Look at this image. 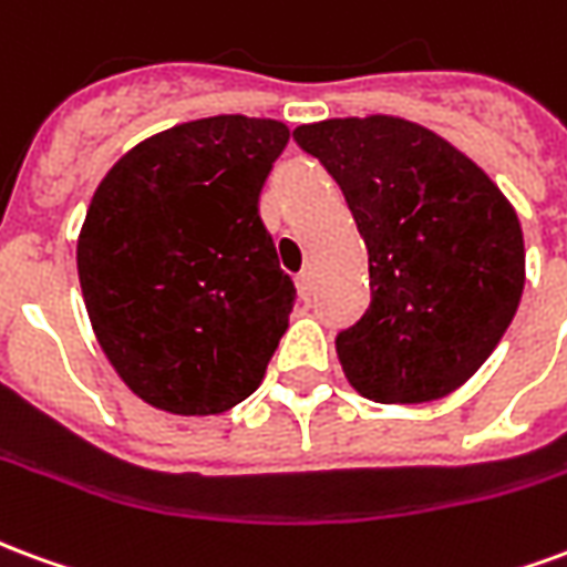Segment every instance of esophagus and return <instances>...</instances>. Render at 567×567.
I'll use <instances>...</instances> for the list:
<instances>
[{
  "label": "esophagus",
  "instance_id": "obj_1",
  "mask_svg": "<svg viewBox=\"0 0 567 567\" xmlns=\"http://www.w3.org/2000/svg\"><path fill=\"white\" fill-rule=\"evenodd\" d=\"M296 289H299V299H311L313 296V278L311 271H301L299 278H296Z\"/></svg>",
  "mask_w": 567,
  "mask_h": 567
}]
</instances>
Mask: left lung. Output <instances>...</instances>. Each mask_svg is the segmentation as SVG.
<instances>
[{
  "instance_id": "left-lung-1",
  "label": "left lung",
  "mask_w": 567,
  "mask_h": 567,
  "mask_svg": "<svg viewBox=\"0 0 567 567\" xmlns=\"http://www.w3.org/2000/svg\"><path fill=\"white\" fill-rule=\"evenodd\" d=\"M292 138L338 181L369 247V311L334 338L350 386L380 404L458 390L523 296L514 205L474 159L404 117L301 123Z\"/></svg>"
}]
</instances>
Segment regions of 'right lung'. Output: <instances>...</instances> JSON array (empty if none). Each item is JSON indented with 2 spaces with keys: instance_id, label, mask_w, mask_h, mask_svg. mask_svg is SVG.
<instances>
[{
  "instance_id": "1",
  "label": "right lung",
  "mask_w": 567,
  "mask_h": 567,
  "mask_svg": "<svg viewBox=\"0 0 567 567\" xmlns=\"http://www.w3.org/2000/svg\"><path fill=\"white\" fill-rule=\"evenodd\" d=\"M289 142L280 120L177 123L111 165L78 235L99 347L142 402L233 411L262 383L296 301L259 193Z\"/></svg>"
}]
</instances>
